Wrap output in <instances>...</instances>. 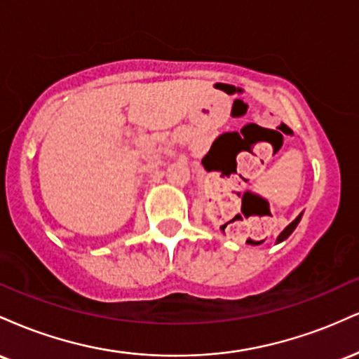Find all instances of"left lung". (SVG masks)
Instances as JSON below:
<instances>
[{
  "label": "left lung",
  "instance_id": "1",
  "mask_svg": "<svg viewBox=\"0 0 359 359\" xmlns=\"http://www.w3.org/2000/svg\"><path fill=\"white\" fill-rule=\"evenodd\" d=\"M300 216H302V214H300ZM300 216H299V217H295V221H292L290 224H288L287 228L283 229L282 233H280V236L277 238V241H278V243H280V241H283V240H287V238L290 236V234H292V231H294V229L297 228V224H299V221H300Z\"/></svg>",
  "mask_w": 359,
  "mask_h": 359
}]
</instances>
